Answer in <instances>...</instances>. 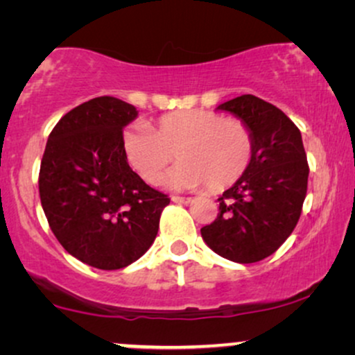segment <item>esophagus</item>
I'll list each match as a JSON object with an SVG mask.
<instances>
[{
	"label": "esophagus",
	"instance_id": "esophagus-1",
	"mask_svg": "<svg viewBox=\"0 0 355 355\" xmlns=\"http://www.w3.org/2000/svg\"><path fill=\"white\" fill-rule=\"evenodd\" d=\"M171 201L176 202V204H189L191 201H193V199H191V198H182V196H173V198H171Z\"/></svg>",
	"mask_w": 355,
	"mask_h": 355
}]
</instances>
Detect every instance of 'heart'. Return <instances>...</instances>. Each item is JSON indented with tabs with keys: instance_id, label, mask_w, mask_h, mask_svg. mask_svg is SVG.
I'll return each mask as SVG.
<instances>
[{
	"instance_id": "b5f03b06",
	"label": "heart",
	"mask_w": 355,
	"mask_h": 355,
	"mask_svg": "<svg viewBox=\"0 0 355 355\" xmlns=\"http://www.w3.org/2000/svg\"><path fill=\"white\" fill-rule=\"evenodd\" d=\"M124 159L148 184H156L162 171L179 162L166 178L174 187L206 186L212 191L226 189L244 174L252 156V135L248 124L224 118L212 111H174L144 126L124 131Z\"/></svg>"
}]
</instances>
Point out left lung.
Instances as JSON below:
<instances>
[{
  "mask_svg": "<svg viewBox=\"0 0 355 355\" xmlns=\"http://www.w3.org/2000/svg\"><path fill=\"white\" fill-rule=\"evenodd\" d=\"M218 110L248 124L252 156L243 176L218 199V218L201 229V236L219 256L251 264L276 252L294 231L306 199L309 164L301 131L274 104L243 94Z\"/></svg>",
  "mask_w": 355,
  "mask_h": 355,
  "instance_id": "1",
  "label": "left lung"
}]
</instances>
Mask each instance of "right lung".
Returning <instances> with one entry per match:
<instances>
[{
  "instance_id": "1",
  "label": "right lung",
  "mask_w": 355,
  "mask_h": 355,
  "mask_svg": "<svg viewBox=\"0 0 355 355\" xmlns=\"http://www.w3.org/2000/svg\"><path fill=\"white\" fill-rule=\"evenodd\" d=\"M136 116L112 96L89 99L58 121L41 159L40 198L53 234L71 256L103 270L139 259L169 204L124 159L123 128Z\"/></svg>"
}]
</instances>
